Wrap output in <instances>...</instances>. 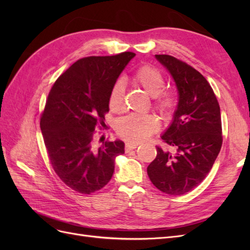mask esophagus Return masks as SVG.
<instances>
[{"mask_svg":"<svg viewBox=\"0 0 250 250\" xmlns=\"http://www.w3.org/2000/svg\"><path fill=\"white\" fill-rule=\"evenodd\" d=\"M139 146V144H126L125 145V151L126 152H129L130 150H133Z\"/></svg>","mask_w":250,"mask_h":250,"instance_id":"1","label":"esophagus"}]
</instances>
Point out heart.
Instances as JSON below:
<instances>
[{
	"label": "heart",
	"instance_id": "obj_1",
	"mask_svg": "<svg viewBox=\"0 0 250 250\" xmlns=\"http://www.w3.org/2000/svg\"><path fill=\"white\" fill-rule=\"evenodd\" d=\"M133 81L137 85L142 87L145 92L153 97V107L161 113L166 120H170L177 107V97L172 90L164 89L166 80L164 75L155 67L150 65H142L135 72ZM108 106L112 112H121L125 108V85L122 80H118L112 85ZM160 127L158 120L154 115H132L121 119L116 131L121 139L124 141L137 144L147 140L155 133Z\"/></svg>",
	"mask_w": 250,
	"mask_h": 250
}]
</instances>
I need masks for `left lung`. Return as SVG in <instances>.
<instances>
[{
    "label": "left lung",
    "instance_id": "left-lung-1",
    "mask_svg": "<svg viewBox=\"0 0 250 250\" xmlns=\"http://www.w3.org/2000/svg\"><path fill=\"white\" fill-rule=\"evenodd\" d=\"M155 57L172 75L179 101L173 122L162 137L172 149L156 146V157L147 173L160 191L183 195L207 177L220 152V106L208 80L193 66L170 55Z\"/></svg>",
    "mask_w": 250,
    "mask_h": 250
}]
</instances>
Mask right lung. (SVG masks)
Instances as JSON below:
<instances>
[{"label":"right lung","mask_w":250,"mask_h":250,"mask_svg":"<svg viewBox=\"0 0 250 250\" xmlns=\"http://www.w3.org/2000/svg\"><path fill=\"white\" fill-rule=\"evenodd\" d=\"M132 52L88 56L73 63L53 84L41 115V129L52 168L62 183L80 194L108 184L124 143L95 145L96 129L105 126L108 98Z\"/></svg>","instance_id":"add662e5"}]
</instances>
